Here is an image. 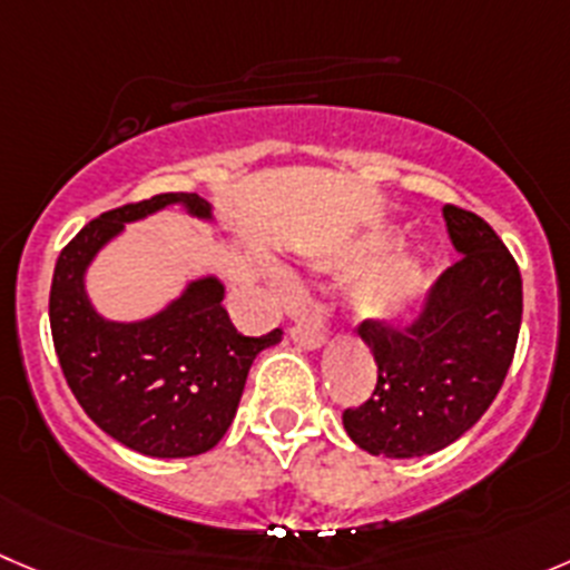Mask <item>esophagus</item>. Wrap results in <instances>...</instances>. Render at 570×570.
<instances>
[{
	"instance_id": "34e87169",
	"label": "esophagus",
	"mask_w": 570,
	"mask_h": 570,
	"mask_svg": "<svg viewBox=\"0 0 570 570\" xmlns=\"http://www.w3.org/2000/svg\"><path fill=\"white\" fill-rule=\"evenodd\" d=\"M291 338H294L299 346L316 350V346H322L324 341H327V335H324V330L316 327V324L299 322V324H294V327H291Z\"/></svg>"
}]
</instances>
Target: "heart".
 Segmentation results:
<instances>
[{
  "mask_svg": "<svg viewBox=\"0 0 570 570\" xmlns=\"http://www.w3.org/2000/svg\"><path fill=\"white\" fill-rule=\"evenodd\" d=\"M381 243H372L366 248H357L350 254L346 265H361L370 263L377 252ZM422 291V271L414 259H392V263L381 265L372 274L363 276L355 288V307L363 316L377 318V322H394L403 316L411 305L416 302Z\"/></svg>",
  "mask_w": 570,
  "mask_h": 570,
  "instance_id": "1",
  "label": "heart"
}]
</instances>
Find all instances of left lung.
I'll return each instance as SVG.
<instances>
[{
	"instance_id": "obj_1",
	"label": "left lung",
	"mask_w": 570,
	"mask_h": 570,
	"mask_svg": "<svg viewBox=\"0 0 570 570\" xmlns=\"http://www.w3.org/2000/svg\"><path fill=\"white\" fill-rule=\"evenodd\" d=\"M442 215L464 257L425 291L411 318L357 324L377 383L370 400L344 409V428L372 456H425L456 442L512 366L523 316L518 263L484 218L456 204H444Z\"/></svg>"
}]
</instances>
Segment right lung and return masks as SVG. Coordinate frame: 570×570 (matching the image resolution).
<instances>
[{"instance_id":"right-lung-1","label":"right lung","mask_w":570,"mask_h":570,"mask_svg":"<svg viewBox=\"0 0 570 570\" xmlns=\"http://www.w3.org/2000/svg\"><path fill=\"white\" fill-rule=\"evenodd\" d=\"M209 215L198 195L161 193L108 209L61 248L50 288V330L58 363L91 422L131 451L184 459L213 451L232 425L246 375L259 350L282 330L252 338L237 333L218 279L193 282L187 294L139 324L102 322L83 291V271L97 248L167 204Z\"/></svg>"}]
</instances>
